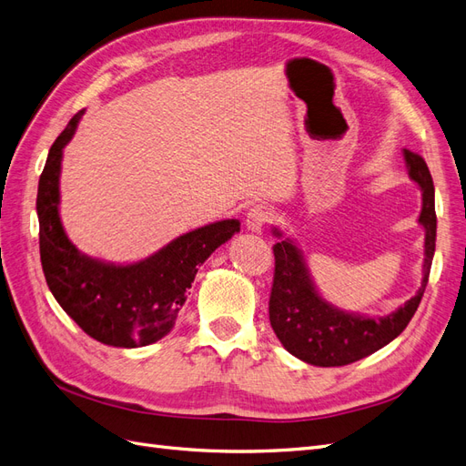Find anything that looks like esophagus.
Returning a JSON list of instances; mask_svg holds the SVG:
<instances>
[{"label":"esophagus","instance_id":"1","mask_svg":"<svg viewBox=\"0 0 466 466\" xmlns=\"http://www.w3.org/2000/svg\"><path fill=\"white\" fill-rule=\"evenodd\" d=\"M268 221H270V214H268V209L264 206H255L247 211L245 225L252 233H260Z\"/></svg>","mask_w":466,"mask_h":466}]
</instances>
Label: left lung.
<instances>
[{
  "label": "left lung",
  "instance_id": "8db88e82",
  "mask_svg": "<svg viewBox=\"0 0 466 466\" xmlns=\"http://www.w3.org/2000/svg\"><path fill=\"white\" fill-rule=\"evenodd\" d=\"M404 161L408 175L421 188V214L418 221L426 229L421 288L399 311L387 317L346 313L320 298L309 276L301 250L289 238L276 243L272 247L276 268L268 311L278 340L295 358L319 368L354 363L392 342L414 317L428 286L435 252V188L430 168L418 153L404 149ZM274 235L281 237L278 229H274Z\"/></svg>",
  "mask_w": 466,
  "mask_h": 466
}]
</instances>
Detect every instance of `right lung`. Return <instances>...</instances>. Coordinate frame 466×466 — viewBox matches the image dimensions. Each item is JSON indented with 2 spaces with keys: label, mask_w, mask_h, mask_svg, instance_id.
Listing matches in <instances>:
<instances>
[{
  "label": "right lung",
  "mask_w": 466,
  "mask_h": 466,
  "mask_svg": "<svg viewBox=\"0 0 466 466\" xmlns=\"http://www.w3.org/2000/svg\"><path fill=\"white\" fill-rule=\"evenodd\" d=\"M81 116L83 110L56 137L38 180L42 272L56 301L95 340L116 348L149 346L173 330L198 266L241 231V223L223 219L204 225L177 237L146 260L126 266L81 255L58 214L62 151Z\"/></svg>",
  "instance_id": "1"
}]
</instances>
